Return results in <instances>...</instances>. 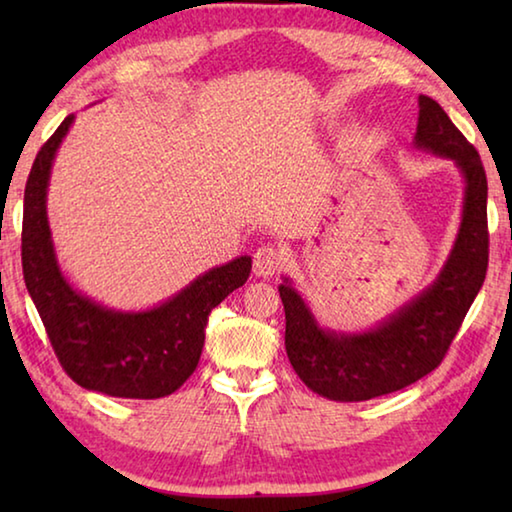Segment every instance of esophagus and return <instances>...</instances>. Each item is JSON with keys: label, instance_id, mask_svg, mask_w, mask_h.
<instances>
[{"label": "esophagus", "instance_id": "1", "mask_svg": "<svg viewBox=\"0 0 512 512\" xmlns=\"http://www.w3.org/2000/svg\"><path fill=\"white\" fill-rule=\"evenodd\" d=\"M282 266V255L280 250H275L273 246H262L257 248V253L253 257V271L259 277H271Z\"/></svg>", "mask_w": 512, "mask_h": 512}]
</instances>
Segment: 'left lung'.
I'll return each mask as SVG.
<instances>
[{"instance_id":"8db88e82","label":"left lung","mask_w":512,"mask_h":512,"mask_svg":"<svg viewBox=\"0 0 512 512\" xmlns=\"http://www.w3.org/2000/svg\"><path fill=\"white\" fill-rule=\"evenodd\" d=\"M418 106L415 146L454 160L465 180L461 228L431 287L384 323L359 334L318 327L289 277L277 287L287 318V357L311 391L327 400H372L402 391L436 370L488 271V180L479 153L440 103L420 94Z\"/></svg>"}]
</instances>
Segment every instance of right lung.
Segmentation results:
<instances>
[{
    "label": "right lung",
    "instance_id": "right-lung-1",
    "mask_svg": "<svg viewBox=\"0 0 512 512\" xmlns=\"http://www.w3.org/2000/svg\"><path fill=\"white\" fill-rule=\"evenodd\" d=\"M74 115L42 144L24 189L22 273L60 366L88 391L128 400H158L196 370L210 311L244 287L253 262L237 257L210 268L162 305L115 311L76 291L56 262L47 221L51 162Z\"/></svg>",
    "mask_w": 512,
    "mask_h": 512
}]
</instances>
